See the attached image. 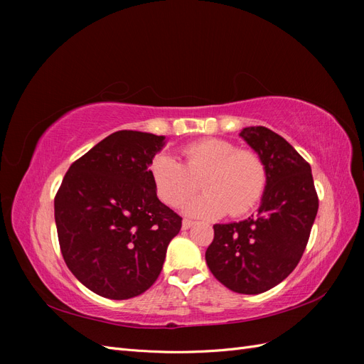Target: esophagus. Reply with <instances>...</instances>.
I'll list each match as a JSON object with an SVG mask.
<instances>
[{
    "mask_svg": "<svg viewBox=\"0 0 364 364\" xmlns=\"http://www.w3.org/2000/svg\"><path fill=\"white\" fill-rule=\"evenodd\" d=\"M193 225H194L193 220H188V218H183V220H182V229H183V230L190 229Z\"/></svg>",
    "mask_w": 364,
    "mask_h": 364,
    "instance_id": "obj_1",
    "label": "esophagus"
}]
</instances>
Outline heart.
<instances>
[{
  "mask_svg": "<svg viewBox=\"0 0 364 364\" xmlns=\"http://www.w3.org/2000/svg\"><path fill=\"white\" fill-rule=\"evenodd\" d=\"M183 164L170 155H158L150 164L156 196L168 206H181L202 179L203 194L183 206L193 217H220L249 213L264 194L267 168L258 153L237 149L234 142L206 138L182 149Z\"/></svg>",
  "mask_w": 364,
  "mask_h": 364,
  "instance_id": "heart-1",
  "label": "heart"
}]
</instances>
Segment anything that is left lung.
<instances>
[{
    "label": "left lung",
    "mask_w": 364,
    "mask_h": 364,
    "mask_svg": "<svg viewBox=\"0 0 364 364\" xmlns=\"http://www.w3.org/2000/svg\"><path fill=\"white\" fill-rule=\"evenodd\" d=\"M240 136L266 164L267 185L257 215L214 225L205 259L229 290L259 294L282 282L297 266L318 199L310 164L282 136L262 126L245 127Z\"/></svg>",
    "instance_id": "8db88e82"
}]
</instances>
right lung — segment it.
Returning <instances> with one entry per match:
<instances>
[{
	"label": "right lung",
	"instance_id": "right-lung-1",
	"mask_svg": "<svg viewBox=\"0 0 364 364\" xmlns=\"http://www.w3.org/2000/svg\"><path fill=\"white\" fill-rule=\"evenodd\" d=\"M165 136L118 130L68 168L54 197L65 262L86 289L123 301L150 289L182 218L153 188Z\"/></svg>",
	"mask_w": 364,
	"mask_h": 364
}]
</instances>
